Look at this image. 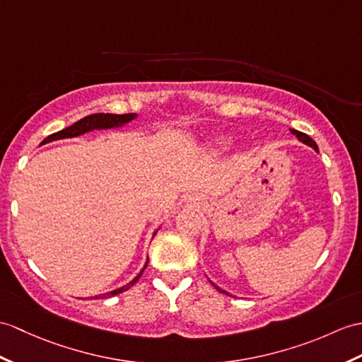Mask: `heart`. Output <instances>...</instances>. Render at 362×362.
<instances>
[{
    "label": "heart",
    "mask_w": 362,
    "mask_h": 362,
    "mask_svg": "<svg viewBox=\"0 0 362 362\" xmlns=\"http://www.w3.org/2000/svg\"><path fill=\"white\" fill-rule=\"evenodd\" d=\"M214 145H216L217 148H226V145H228V140H225V139H217V140L214 141Z\"/></svg>",
    "instance_id": "b5f03b06"
}]
</instances>
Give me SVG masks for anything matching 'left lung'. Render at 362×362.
<instances>
[{"label":"left lung","instance_id":"8db88e82","mask_svg":"<svg viewBox=\"0 0 362 362\" xmlns=\"http://www.w3.org/2000/svg\"><path fill=\"white\" fill-rule=\"evenodd\" d=\"M290 131H291L293 136H296V137H298V140H299V141L305 143V145H308V146H312V148L316 151V153H317V145H316V141H315V140H312V139H310V137L307 136V134L300 132V131H296V129H290ZM209 282H211V281H209ZM211 284H213V287H214L216 290H219L221 293H225V295H228V296H230V293H228V291H225V290L219 288V287H217V285H216L214 282H211Z\"/></svg>","mask_w":362,"mask_h":362}]
</instances>
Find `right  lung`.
Wrapping results in <instances>:
<instances>
[{
    "mask_svg": "<svg viewBox=\"0 0 362 362\" xmlns=\"http://www.w3.org/2000/svg\"><path fill=\"white\" fill-rule=\"evenodd\" d=\"M137 114H92V115H88L85 117V119H81L78 122H75L72 126H67V128L58 131L55 134H50L49 137H46L43 140V143L41 145H45V143H49V141H54V140H62V139H72V137H78L81 136V134H86V132H90L94 129H115V128H122V126H124L126 123L132 122L134 119H136ZM157 234V231L154 233V236ZM149 262V259H146L145 265H143V268L140 270V273L134 277V279L129 282L123 285V287L120 288H115L112 291L109 293H103V295H97L94 296V299H107V298H112V296H117L120 295V293L129 290L134 284H136L139 279L141 273L145 272V268Z\"/></svg>",
    "mask_w": 362,
    "mask_h": 362,
    "instance_id": "right-lung-1",
    "label": "right lung"
}]
</instances>
